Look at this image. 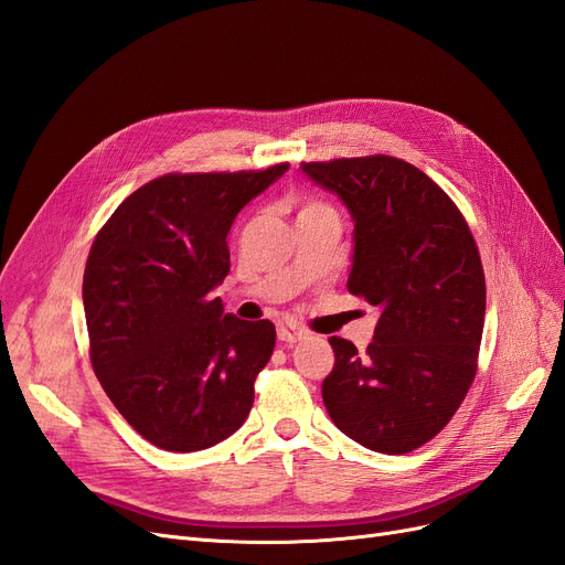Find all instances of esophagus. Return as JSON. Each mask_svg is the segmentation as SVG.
I'll use <instances>...</instances> for the list:
<instances>
[{"label":"esophagus","mask_w":565,"mask_h":565,"mask_svg":"<svg viewBox=\"0 0 565 565\" xmlns=\"http://www.w3.org/2000/svg\"><path fill=\"white\" fill-rule=\"evenodd\" d=\"M306 332L301 324H297V322H280L278 324V339L280 341H285V344H297V341H301V339H306Z\"/></svg>","instance_id":"esophagus-1"}]
</instances>
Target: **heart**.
I'll list each match as a JSON object with an SVG mask.
<instances>
[{
	"label": "heart",
	"mask_w": 565,
	"mask_h": 565,
	"mask_svg": "<svg viewBox=\"0 0 565 565\" xmlns=\"http://www.w3.org/2000/svg\"><path fill=\"white\" fill-rule=\"evenodd\" d=\"M311 207H316V204H311Z\"/></svg>",
	"instance_id": "b5f03b06"
}]
</instances>
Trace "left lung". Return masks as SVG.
Returning a JSON list of instances; mask_svg holds the SVG:
<instances>
[{
	"instance_id": "obj_1",
	"label": "left lung",
	"mask_w": 565,
	"mask_h": 565,
	"mask_svg": "<svg viewBox=\"0 0 565 565\" xmlns=\"http://www.w3.org/2000/svg\"><path fill=\"white\" fill-rule=\"evenodd\" d=\"M353 218L349 292L380 306L365 353L330 337L322 401L361 446L403 455L429 443L476 377L486 276L473 235L438 183L391 156L301 162Z\"/></svg>"
}]
</instances>
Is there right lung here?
<instances>
[{"label": "right lung", "mask_w": 565, "mask_h": 565, "mask_svg": "<svg viewBox=\"0 0 565 565\" xmlns=\"http://www.w3.org/2000/svg\"><path fill=\"white\" fill-rule=\"evenodd\" d=\"M289 169L164 174L98 231L82 299L96 377L136 431L169 452L212 448L241 429L276 324L224 313L212 289L231 270L228 231Z\"/></svg>", "instance_id": "1"}]
</instances>
